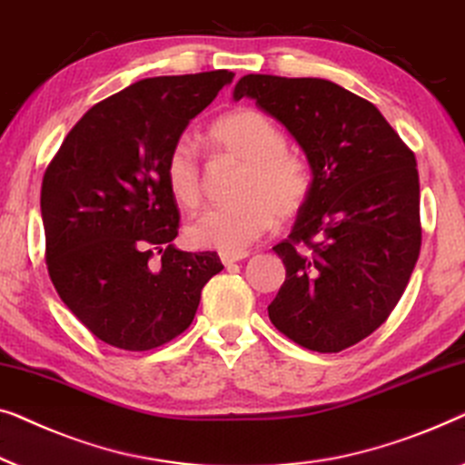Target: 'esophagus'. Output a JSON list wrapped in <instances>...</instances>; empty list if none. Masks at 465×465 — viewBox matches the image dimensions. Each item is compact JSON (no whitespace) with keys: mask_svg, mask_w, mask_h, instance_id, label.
Masks as SVG:
<instances>
[{"mask_svg":"<svg viewBox=\"0 0 465 465\" xmlns=\"http://www.w3.org/2000/svg\"><path fill=\"white\" fill-rule=\"evenodd\" d=\"M246 257H248V252H235V254H232V252H223V254H221V261H223V265H225V267H230V265L238 263V261L246 259Z\"/></svg>","mask_w":465,"mask_h":465,"instance_id":"34e87169","label":"esophagus"}]
</instances>
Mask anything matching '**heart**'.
<instances>
[{
    "mask_svg": "<svg viewBox=\"0 0 465 465\" xmlns=\"http://www.w3.org/2000/svg\"><path fill=\"white\" fill-rule=\"evenodd\" d=\"M221 153L244 162L238 200L202 211L189 221L185 235L195 248L244 252L267 233L278 217L297 214L312 193V173L299 155L286 152L280 128L257 109L240 107L208 128ZM164 179L176 204L195 208L202 200V164L192 143L181 139L168 149Z\"/></svg>",
    "mask_w": 465,
    "mask_h": 465,
    "instance_id": "1",
    "label": "heart"
}]
</instances>
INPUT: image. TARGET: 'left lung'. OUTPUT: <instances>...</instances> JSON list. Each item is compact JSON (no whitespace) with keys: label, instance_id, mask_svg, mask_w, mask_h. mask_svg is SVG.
Here are the masks:
<instances>
[{"label":"left lung","instance_id":"obj_1","mask_svg":"<svg viewBox=\"0 0 465 465\" xmlns=\"http://www.w3.org/2000/svg\"><path fill=\"white\" fill-rule=\"evenodd\" d=\"M254 99L295 136L312 193L289 238L273 246L286 280L267 312L301 348L332 354L377 331L420 257L415 153L375 104L318 77L244 75Z\"/></svg>","mask_w":465,"mask_h":465}]
</instances>
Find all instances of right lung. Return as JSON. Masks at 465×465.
I'll return each instance as SVG.
<instances>
[{
	"mask_svg": "<svg viewBox=\"0 0 465 465\" xmlns=\"http://www.w3.org/2000/svg\"><path fill=\"white\" fill-rule=\"evenodd\" d=\"M227 69L147 77L88 109L42 181L45 265L74 316L114 348L147 351L193 322L217 252L174 248L179 206L168 149L219 90Z\"/></svg>",
	"mask_w": 465,
	"mask_h": 465,
	"instance_id": "add662e5",
	"label": "right lung"
}]
</instances>
